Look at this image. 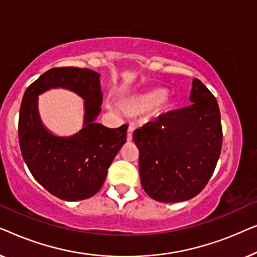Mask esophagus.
I'll list each match as a JSON object with an SVG mask.
<instances>
[{
	"label": "esophagus",
	"instance_id": "34e87169",
	"mask_svg": "<svg viewBox=\"0 0 257 257\" xmlns=\"http://www.w3.org/2000/svg\"><path fill=\"white\" fill-rule=\"evenodd\" d=\"M132 136H133V127L130 126L127 130V142H132Z\"/></svg>",
	"mask_w": 257,
	"mask_h": 257
}]
</instances>
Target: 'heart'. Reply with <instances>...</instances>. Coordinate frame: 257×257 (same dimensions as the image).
Returning a JSON list of instances; mask_svg holds the SVG:
<instances>
[{"mask_svg": "<svg viewBox=\"0 0 257 257\" xmlns=\"http://www.w3.org/2000/svg\"><path fill=\"white\" fill-rule=\"evenodd\" d=\"M168 94V91L163 87H156L143 92L131 94L121 100L120 106L122 111L130 117L144 114L146 112L158 107L157 114H163L167 111L168 103L165 101Z\"/></svg>", "mask_w": 257, "mask_h": 257, "instance_id": "b5f03b06", "label": "heart"}]
</instances>
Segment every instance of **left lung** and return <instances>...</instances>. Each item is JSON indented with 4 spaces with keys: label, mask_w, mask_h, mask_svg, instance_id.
<instances>
[{
    "label": "left lung",
    "mask_w": 257,
    "mask_h": 257,
    "mask_svg": "<svg viewBox=\"0 0 257 257\" xmlns=\"http://www.w3.org/2000/svg\"><path fill=\"white\" fill-rule=\"evenodd\" d=\"M192 105L160 114L133 133L144 191L159 202H181L205 188L219 160L222 126L219 105L198 78Z\"/></svg>",
    "instance_id": "1"
}]
</instances>
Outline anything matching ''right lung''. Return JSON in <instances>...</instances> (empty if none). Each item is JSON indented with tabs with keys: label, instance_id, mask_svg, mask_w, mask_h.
<instances>
[{
	"label": "right lung",
	"instance_id": "1",
	"mask_svg": "<svg viewBox=\"0 0 257 257\" xmlns=\"http://www.w3.org/2000/svg\"><path fill=\"white\" fill-rule=\"evenodd\" d=\"M99 78V73L90 69H50L28 87L21 104L19 140L23 159L33 177L49 193L65 201L96 194L126 142V125L108 128L96 122L103 103ZM58 87L84 99L83 128L70 137L52 135L38 113V96Z\"/></svg>",
	"mask_w": 257,
	"mask_h": 257
}]
</instances>
